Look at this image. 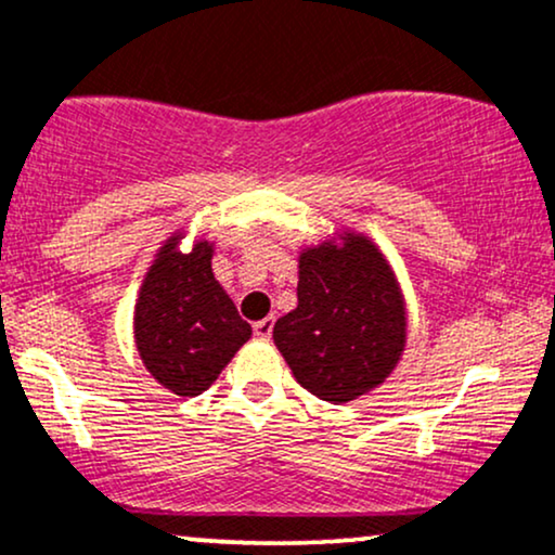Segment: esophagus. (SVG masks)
Segmentation results:
<instances>
[{
    "label": "esophagus",
    "mask_w": 555,
    "mask_h": 555,
    "mask_svg": "<svg viewBox=\"0 0 555 555\" xmlns=\"http://www.w3.org/2000/svg\"><path fill=\"white\" fill-rule=\"evenodd\" d=\"M273 331V315L258 320V323H253V333H256L258 338H269Z\"/></svg>",
    "instance_id": "obj_1"
}]
</instances>
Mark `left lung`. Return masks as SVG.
I'll return each instance as SVG.
<instances>
[{"mask_svg":"<svg viewBox=\"0 0 555 555\" xmlns=\"http://www.w3.org/2000/svg\"><path fill=\"white\" fill-rule=\"evenodd\" d=\"M273 341L297 383L328 403L377 387L405 346L403 297L366 237L299 256L297 307L273 325Z\"/></svg>","mask_w":555,"mask_h":555,"instance_id":"obj_1","label":"left lung"}]
</instances>
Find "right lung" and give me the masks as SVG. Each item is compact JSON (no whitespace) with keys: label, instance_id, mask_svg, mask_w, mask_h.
Here are the masks:
<instances>
[{"label":"right lung","instance_id":"1","mask_svg":"<svg viewBox=\"0 0 555 555\" xmlns=\"http://www.w3.org/2000/svg\"><path fill=\"white\" fill-rule=\"evenodd\" d=\"M133 333L146 370L176 396H202L219 377L250 338V323L214 279L209 243L180 253L172 237L159 250L142 284Z\"/></svg>","mask_w":555,"mask_h":555}]
</instances>
